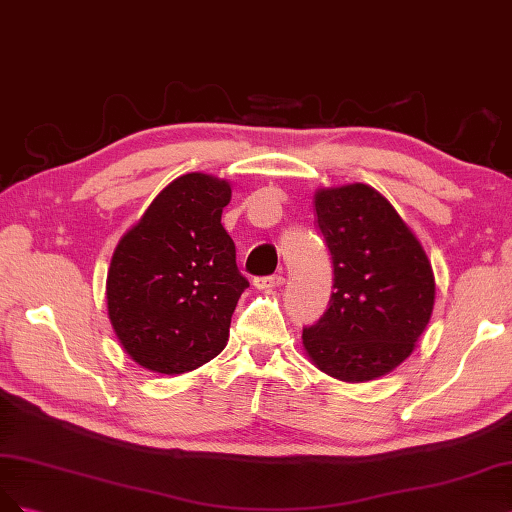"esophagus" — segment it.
I'll list each match as a JSON object with an SVG mask.
<instances>
[{"label": "esophagus", "mask_w": 512, "mask_h": 512, "mask_svg": "<svg viewBox=\"0 0 512 512\" xmlns=\"http://www.w3.org/2000/svg\"><path fill=\"white\" fill-rule=\"evenodd\" d=\"M283 283H285V278L280 276V274H274V276H257V278L253 280L255 289H259V291H272V289L280 287Z\"/></svg>", "instance_id": "esophagus-1"}]
</instances>
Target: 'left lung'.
I'll return each instance as SVG.
<instances>
[{"mask_svg": "<svg viewBox=\"0 0 512 512\" xmlns=\"http://www.w3.org/2000/svg\"><path fill=\"white\" fill-rule=\"evenodd\" d=\"M315 210L336 291L325 315L304 327L302 346L327 376L368 383L408 359L430 323L432 263L398 210L370 185L319 189Z\"/></svg>", "mask_w": 512, "mask_h": 512, "instance_id": "obj_1", "label": "left lung"}]
</instances>
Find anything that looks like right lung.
I'll return each mask as SVG.
<instances>
[{
  "label": "right lung",
  "instance_id": "right-lung-1",
  "mask_svg": "<svg viewBox=\"0 0 512 512\" xmlns=\"http://www.w3.org/2000/svg\"><path fill=\"white\" fill-rule=\"evenodd\" d=\"M229 200L227 180L202 172L178 176L114 249L108 319L138 366L176 376L225 349L236 304L249 287L221 225Z\"/></svg>",
  "mask_w": 512,
  "mask_h": 512
}]
</instances>
